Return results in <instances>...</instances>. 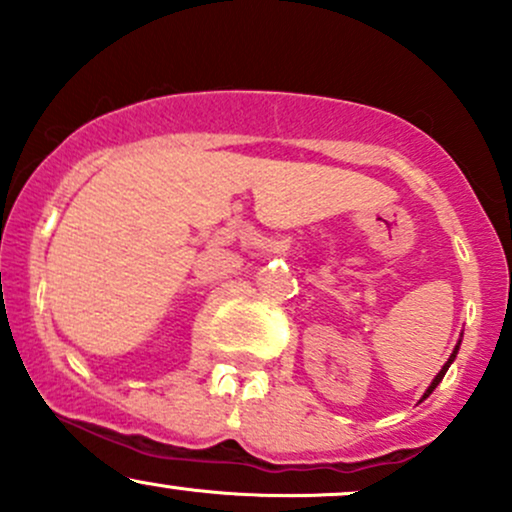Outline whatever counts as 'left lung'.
I'll use <instances>...</instances> for the list:
<instances>
[{"label": "left lung", "instance_id": "8db88e82", "mask_svg": "<svg viewBox=\"0 0 512 512\" xmlns=\"http://www.w3.org/2000/svg\"><path fill=\"white\" fill-rule=\"evenodd\" d=\"M457 349H460V344H457V346H455V351H452V356L448 358V363H445V366H443V370H440V373L436 375V380H433V383H431V387H428V390L424 392V399H426L428 395H431V392H433V390H436V385L440 383V380H443V375H445V373H448L450 363H452V361H455V356H457Z\"/></svg>", "mask_w": 512, "mask_h": 512}]
</instances>
